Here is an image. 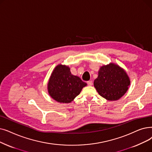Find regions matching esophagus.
<instances>
[{
	"instance_id": "1",
	"label": "esophagus",
	"mask_w": 152,
	"mask_h": 152,
	"mask_svg": "<svg viewBox=\"0 0 152 152\" xmlns=\"http://www.w3.org/2000/svg\"><path fill=\"white\" fill-rule=\"evenodd\" d=\"M87 83H88V86H92V81H88V82H87Z\"/></svg>"
}]
</instances>
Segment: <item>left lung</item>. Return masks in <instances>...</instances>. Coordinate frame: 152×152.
<instances>
[{"instance_id": "obj_1", "label": "left lung", "mask_w": 152, "mask_h": 152, "mask_svg": "<svg viewBox=\"0 0 152 152\" xmlns=\"http://www.w3.org/2000/svg\"><path fill=\"white\" fill-rule=\"evenodd\" d=\"M94 85L102 97L109 101H115L127 92L130 80L121 67L110 63L100 68Z\"/></svg>"}]
</instances>
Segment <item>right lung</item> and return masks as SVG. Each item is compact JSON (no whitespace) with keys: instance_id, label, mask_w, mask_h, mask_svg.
I'll return each instance as SVG.
<instances>
[{"instance_id":"add662e5","label":"right lung","mask_w":152,"mask_h":152,"mask_svg":"<svg viewBox=\"0 0 152 152\" xmlns=\"http://www.w3.org/2000/svg\"><path fill=\"white\" fill-rule=\"evenodd\" d=\"M87 84L72 75L69 67L59 64L53 71L48 83L50 96L59 102L69 103L80 94Z\"/></svg>"}]
</instances>
